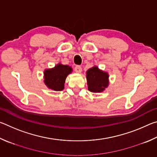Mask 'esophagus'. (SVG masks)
<instances>
[{"instance_id": "esophagus-1", "label": "esophagus", "mask_w": 157, "mask_h": 157, "mask_svg": "<svg viewBox=\"0 0 157 157\" xmlns=\"http://www.w3.org/2000/svg\"><path fill=\"white\" fill-rule=\"evenodd\" d=\"M75 71L76 73H81L82 72V67L80 66H76L75 67Z\"/></svg>"}]
</instances>
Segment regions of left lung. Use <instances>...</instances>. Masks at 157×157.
<instances>
[{
	"label": "left lung",
	"mask_w": 157,
	"mask_h": 157,
	"mask_svg": "<svg viewBox=\"0 0 157 157\" xmlns=\"http://www.w3.org/2000/svg\"><path fill=\"white\" fill-rule=\"evenodd\" d=\"M86 80L89 91L93 93L102 92L109 85L107 73L94 66L86 71Z\"/></svg>",
	"instance_id": "8db88e82"
}]
</instances>
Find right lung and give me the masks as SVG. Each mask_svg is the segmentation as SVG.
<instances>
[{
    "instance_id": "1",
    "label": "right lung",
    "mask_w": 157,
    "mask_h": 157,
    "mask_svg": "<svg viewBox=\"0 0 157 157\" xmlns=\"http://www.w3.org/2000/svg\"><path fill=\"white\" fill-rule=\"evenodd\" d=\"M73 69L68 65L58 63L54 68L44 71V83L49 89L60 91L64 89L66 78Z\"/></svg>"
}]
</instances>
